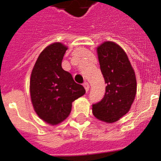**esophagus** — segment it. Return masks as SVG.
Instances as JSON below:
<instances>
[{
  "label": "esophagus",
  "mask_w": 161,
  "mask_h": 161,
  "mask_svg": "<svg viewBox=\"0 0 161 161\" xmlns=\"http://www.w3.org/2000/svg\"><path fill=\"white\" fill-rule=\"evenodd\" d=\"M83 86H84L85 90H86V92H87L89 90V87H90V86H89V83L87 82H85L84 83H83Z\"/></svg>",
  "instance_id": "obj_1"
}]
</instances>
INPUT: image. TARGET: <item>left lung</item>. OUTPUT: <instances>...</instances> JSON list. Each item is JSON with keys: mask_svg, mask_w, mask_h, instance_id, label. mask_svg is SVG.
Returning <instances> with one entry per match:
<instances>
[{"mask_svg": "<svg viewBox=\"0 0 161 161\" xmlns=\"http://www.w3.org/2000/svg\"><path fill=\"white\" fill-rule=\"evenodd\" d=\"M97 54L107 86L104 98L92 104V113L97 119L113 123L129 112L136 95V78L126 53L118 44L104 42L97 47Z\"/></svg>", "mask_w": 161, "mask_h": 161, "instance_id": "8db88e82", "label": "left lung"}]
</instances>
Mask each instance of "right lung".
Listing matches in <instances>:
<instances>
[{
	"label": "right lung",
	"mask_w": 161,
	"mask_h": 161,
	"mask_svg": "<svg viewBox=\"0 0 161 161\" xmlns=\"http://www.w3.org/2000/svg\"><path fill=\"white\" fill-rule=\"evenodd\" d=\"M67 50L61 43L46 47L32 69L30 92L37 115L50 125H57L69 115L72 103L85 94L84 87L61 67Z\"/></svg>",
	"instance_id": "right-lung-1"
}]
</instances>
